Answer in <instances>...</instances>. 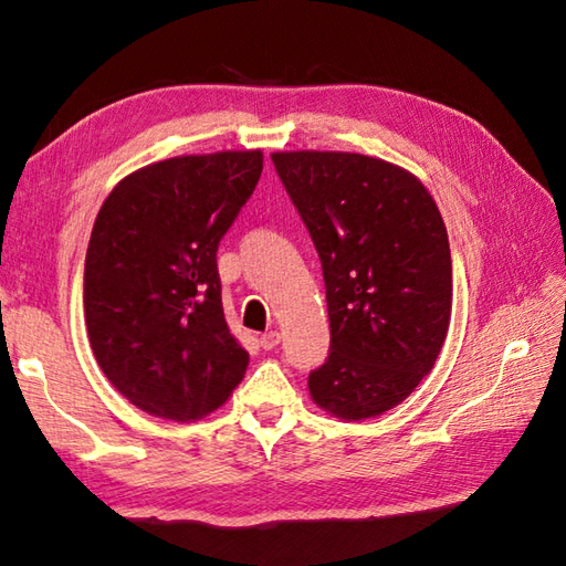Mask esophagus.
<instances>
[{
    "label": "esophagus",
    "mask_w": 566,
    "mask_h": 566,
    "mask_svg": "<svg viewBox=\"0 0 566 566\" xmlns=\"http://www.w3.org/2000/svg\"><path fill=\"white\" fill-rule=\"evenodd\" d=\"M280 342H282V334L280 332H266V334H262V337H260L262 349H274Z\"/></svg>",
    "instance_id": "34e87169"
}]
</instances>
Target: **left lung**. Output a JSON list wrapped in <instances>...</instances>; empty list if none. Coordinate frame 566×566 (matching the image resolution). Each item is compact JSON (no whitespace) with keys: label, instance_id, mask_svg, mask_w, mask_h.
<instances>
[{"label":"left lung","instance_id":"8db88e82","mask_svg":"<svg viewBox=\"0 0 566 566\" xmlns=\"http://www.w3.org/2000/svg\"><path fill=\"white\" fill-rule=\"evenodd\" d=\"M286 195L317 247L329 357L310 395L339 419L405 401L432 371L452 317L447 227L424 185L352 151H274Z\"/></svg>","mask_w":566,"mask_h":566}]
</instances>
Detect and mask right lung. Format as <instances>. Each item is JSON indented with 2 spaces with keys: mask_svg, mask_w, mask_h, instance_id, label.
Segmentation results:
<instances>
[{
  "mask_svg": "<svg viewBox=\"0 0 566 566\" xmlns=\"http://www.w3.org/2000/svg\"><path fill=\"white\" fill-rule=\"evenodd\" d=\"M264 155L217 151L142 167L104 199L84 260V319L114 389L151 417L224 405L249 354L227 327L217 247L260 181Z\"/></svg>",
  "mask_w": 566,
  "mask_h": 566,
  "instance_id": "right-lung-1",
  "label": "right lung"
}]
</instances>
